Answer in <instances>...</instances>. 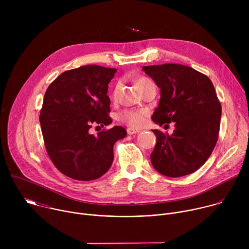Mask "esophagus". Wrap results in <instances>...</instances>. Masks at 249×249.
<instances>
[{"mask_svg": "<svg viewBox=\"0 0 249 249\" xmlns=\"http://www.w3.org/2000/svg\"><path fill=\"white\" fill-rule=\"evenodd\" d=\"M139 132H140V129H135V128H132V127L127 129V133L129 135H133V134H136V133H139Z\"/></svg>", "mask_w": 249, "mask_h": 249, "instance_id": "1", "label": "esophagus"}]
</instances>
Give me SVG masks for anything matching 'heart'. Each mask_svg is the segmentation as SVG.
Returning <instances> with one entry per match:
<instances>
[{"label": "heart", "mask_w": 249, "mask_h": 249, "mask_svg": "<svg viewBox=\"0 0 249 249\" xmlns=\"http://www.w3.org/2000/svg\"><path fill=\"white\" fill-rule=\"evenodd\" d=\"M152 83L148 78L145 77H139L135 80V84L139 89H142L144 87H146L148 84ZM120 87L119 85H116L112 90L111 98L113 100H116L118 97ZM148 112L146 110H124L120 113L119 118L121 121L126 123L132 128H141L144 126L147 120Z\"/></svg>", "instance_id": "b5f03b06"}]
</instances>
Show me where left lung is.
<instances>
[{
    "instance_id": "obj_1",
    "label": "left lung",
    "mask_w": 249,
    "mask_h": 249,
    "mask_svg": "<svg viewBox=\"0 0 249 249\" xmlns=\"http://www.w3.org/2000/svg\"><path fill=\"white\" fill-rule=\"evenodd\" d=\"M160 89L156 124L174 122L171 135L152 130L157 144L151 154L156 170L168 177L196 171L214 150L219 136L222 106L211 80L191 67L163 64L143 67Z\"/></svg>"
}]
</instances>
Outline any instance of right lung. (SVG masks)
Returning <instances> with one entry per match:
<instances>
[{
    "label": "right lung",
    "mask_w": 249,
    "mask_h": 249,
    "mask_svg": "<svg viewBox=\"0 0 249 249\" xmlns=\"http://www.w3.org/2000/svg\"><path fill=\"white\" fill-rule=\"evenodd\" d=\"M116 69L88 65L62 73L47 89L39 121L48 156L63 174L76 180H94L113 161V146L127 132L121 126L103 130L109 117L108 84Z\"/></svg>",
    "instance_id": "1"
}]
</instances>
